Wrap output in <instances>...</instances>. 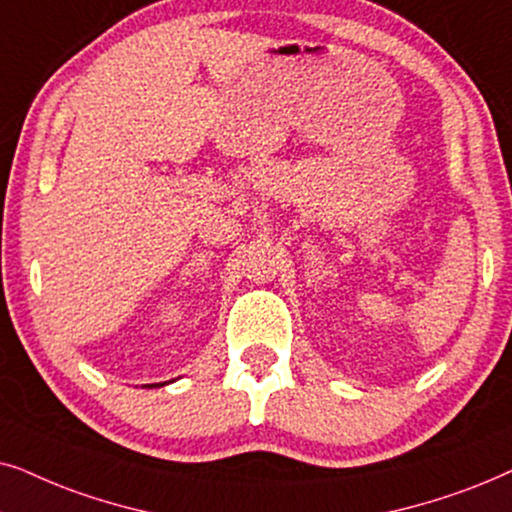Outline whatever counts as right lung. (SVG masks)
<instances>
[{
  "instance_id": "1",
  "label": "right lung",
  "mask_w": 512,
  "mask_h": 512,
  "mask_svg": "<svg viewBox=\"0 0 512 512\" xmlns=\"http://www.w3.org/2000/svg\"><path fill=\"white\" fill-rule=\"evenodd\" d=\"M152 386H166V381H163V384H149V388H152Z\"/></svg>"
}]
</instances>
